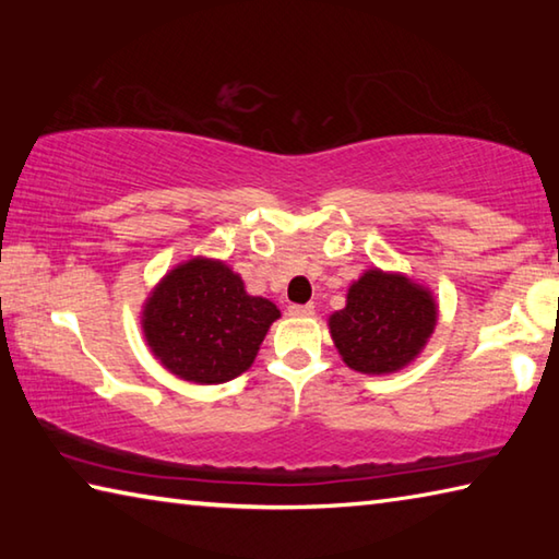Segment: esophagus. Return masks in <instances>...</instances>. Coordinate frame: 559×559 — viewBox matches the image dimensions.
Instances as JSON below:
<instances>
[{
	"instance_id": "1",
	"label": "esophagus",
	"mask_w": 559,
	"mask_h": 559,
	"mask_svg": "<svg viewBox=\"0 0 559 559\" xmlns=\"http://www.w3.org/2000/svg\"><path fill=\"white\" fill-rule=\"evenodd\" d=\"M288 313L296 316V318H310L316 313V308L310 306V302H308V306H288Z\"/></svg>"
}]
</instances>
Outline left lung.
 Wrapping results in <instances>:
<instances>
[{"label": "left lung", "instance_id": "left-lung-1", "mask_svg": "<svg viewBox=\"0 0 559 559\" xmlns=\"http://www.w3.org/2000/svg\"><path fill=\"white\" fill-rule=\"evenodd\" d=\"M330 335L349 370L392 374L421 353L437 325V302L402 273L370 269L347 290L343 310L330 316Z\"/></svg>", "mask_w": 559, "mask_h": 559}]
</instances>
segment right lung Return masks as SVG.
<instances>
[{"mask_svg":"<svg viewBox=\"0 0 559 559\" xmlns=\"http://www.w3.org/2000/svg\"><path fill=\"white\" fill-rule=\"evenodd\" d=\"M281 310L249 296L224 261L189 259L157 283L143 308V333L165 370L194 384H222L257 359Z\"/></svg>","mask_w":559,"mask_h":559,"instance_id":"1","label":"right lung"}]
</instances>
